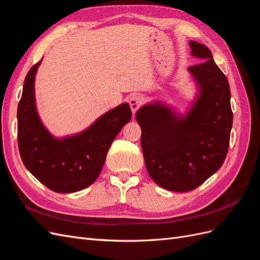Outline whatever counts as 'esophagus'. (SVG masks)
Segmentation results:
<instances>
[{
    "label": "esophagus",
    "mask_w": 260,
    "mask_h": 260,
    "mask_svg": "<svg viewBox=\"0 0 260 260\" xmlns=\"http://www.w3.org/2000/svg\"><path fill=\"white\" fill-rule=\"evenodd\" d=\"M143 101H144L143 98L141 96V95H139V94H135V95H132L129 99L130 108H131V111H132L133 114H135L139 109V107L143 104Z\"/></svg>",
    "instance_id": "esophagus-1"
}]
</instances>
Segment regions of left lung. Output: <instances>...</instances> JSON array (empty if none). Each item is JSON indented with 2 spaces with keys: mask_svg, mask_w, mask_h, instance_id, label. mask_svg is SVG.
I'll return each mask as SVG.
<instances>
[{
  "mask_svg": "<svg viewBox=\"0 0 260 260\" xmlns=\"http://www.w3.org/2000/svg\"><path fill=\"white\" fill-rule=\"evenodd\" d=\"M190 48L202 62L187 68L196 93L185 113L155 100L136 114L148 175L174 192L194 190L222 166L233 121L226 77L206 45L190 41Z\"/></svg>",
  "mask_w": 260,
  "mask_h": 260,
  "instance_id": "1",
  "label": "left lung"
}]
</instances>
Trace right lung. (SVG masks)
Masks as SVG:
<instances>
[{
	"label": "right lung",
	"instance_id": "add662e5",
	"mask_svg": "<svg viewBox=\"0 0 260 260\" xmlns=\"http://www.w3.org/2000/svg\"><path fill=\"white\" fill-rule=\"evenodd\" d=\"M40 60L26 76L17 109L18 147L30 174L56 193H74L90 186L104 166L113 141L132 117L128 103L103 114L81 132L54 137L39 116L35 80Z\"/></svg>",
	"mask_w": 260,
	"mask_h": 260
}]
</instances>
